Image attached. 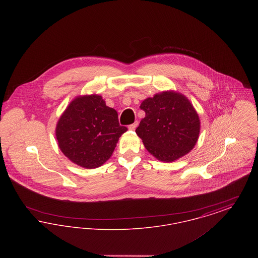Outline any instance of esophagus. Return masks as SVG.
<instances>
[{
    "label": "esophagus",
    "mask_w": 258,
    "mask_h": 258,
    "mask_svg": "<svg viewBox=\"0 0 258 258\" xmlns=\"http://www.w3.org/2000/svg\"><path fill=\"white\" fill-rule=\"evenodd\" d=\"M137 125H138V122L136 121L135 123H132V124H130V125H128V130H131V131H135Z\"/></svg>",
    "instance_id": "1"
}]
</instances>
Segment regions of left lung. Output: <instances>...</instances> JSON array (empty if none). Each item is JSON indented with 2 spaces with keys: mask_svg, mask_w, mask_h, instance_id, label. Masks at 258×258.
Here are the masks:
<instances>
[{
  "mask_svg": "<svg viewBox=\"0 0 258 258\" xmlns=\"http://www.w3.org/2000/svg\"><path fill=\"white\" fill-rule=\"evenodd\" d=\"M145 118L135 130L148 152L156 159L171 162L191 151L200 133V120L184 95L165 91L142 101Z\"/></svg>",
  "mask_w": 258,
  "mask_h": 258,
  "instance_id": "left-lung-1",
  "label": "left lung"
}]
</instances>
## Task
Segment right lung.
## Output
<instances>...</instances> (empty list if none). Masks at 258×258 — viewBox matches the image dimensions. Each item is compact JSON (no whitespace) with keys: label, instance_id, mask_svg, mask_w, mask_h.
Wrapping results in <instances>:
<instances>
[{"label":"right lung","instance_id":"obj_1","mask_svg":"<svg viewBox=\"0 0 258 258\" xmlns=\"http://www.w3.org/2000/svg\"><path fill=\"white\" fill-rule=\"evenodd\" d=\"M127 128L120 125L117 111L106 106L101 96L74 98L61 114L56 138L62 154L75 164L93 169L112 156Z\"/></svg>","mask_w":258,"mask_h":258}]
</instances>
